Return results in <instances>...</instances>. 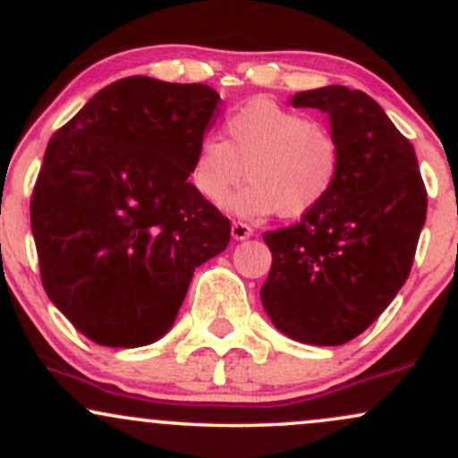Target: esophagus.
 <instances>
[{
  "mask_svg": "<svg viewBox=\"0 0 458 458\" xmlns=\"http://www.w3.org/2000/svg\"><path fill=\"white\" fill-rule=\"evenodd\" d=\"M251 234H254L251 225H247L245 222H233V239L243 241V239H250Z\"/></svg>",
  "mask_w": 458,
  "mask_h": 458,
  "instance_id": "obj_1",
  "label": "esophagus"
}]
</instances>
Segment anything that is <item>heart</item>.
<instances>
[{"mask_svg":"<svg viewBox=\"0 0 458 458\" xmlns=\"http://www.w3.org/2000/svg\"><path fill=\"white\" fill-rule=\"evenodd\" d=\"M233 211L259 219L277 213L297 219L331 196L343 176V144L335 131L299 109L256 97L236 105L222 123V141H198L189 161V185L222 207L233 189Z\"/></svg>","mask_w":458,"mask_h":458,"instance_id":"1","label":"heart"}]
</instances>
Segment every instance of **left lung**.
<instances>
[{"label": "left lung", "mask_w": 458, "mask_h": 458, "mask_svg": "<svg viewBox=\"0 0 458 458\" xmlns=\"http://www.w3.org/2000/svg\"><path fill=\"white\" fill-rule=\"evenodd\" d=\"M291 103L329 115L343 176L301 222L262 234L273 262L260 299L282 334L338 346L370 327L407 282L427 187L411 141L368 94L327 86Z\"/></svg>", "instance_id": "1"}]
</instances>
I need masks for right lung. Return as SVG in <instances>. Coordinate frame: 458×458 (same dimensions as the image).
I'll use <instances>...</instances> for the list:
<instances>
[{"label":"right lung","mask_w":458,"mask_h":458,"mask_svg":"<svg viewBox=\"0 0 458 458\" xmlns=\"http://www.w3.org/2000/svg\"><path fill=\"white\" fill-rule=\"evenodd\" d=\"M217 101L204 83L124 77L49 140L30 204L40 280L92 343L159 340L196 267L228 247L230 219L187 181Z\"/></svg>","instance_id":"1"}]
</instances>
